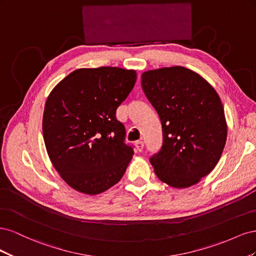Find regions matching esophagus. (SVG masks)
I'll list each match as a JSON object with an SVG mask.
<instances>
[{"mask_svg":"<svg viewBox=\"0 0 256 256\" xmlns=\"http://www.w3.org/2000/svg\"><path fill=\"white\" fill-rule=\"evenodd\" d=\"M136 148L138 150V152H142L143 148H144L143 141H136Z\"/></svg>","mask_w":256,"mask_h":256,"instance_id":"34e87169","label":"esophagus"}]
</instances>
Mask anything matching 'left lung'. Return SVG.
Listing matches in <instances>:
<instances>
[{
	"instance_id": "obj_1",
	"label": "left lung",
	"mask_w": 256,
	"mask_h": 256,
	"mask_svg": "<svg viewBox=\"0 0 256 256\" xmlns=\"http://www.w3.org/2000/svg\"><path fill=\"white\" fill-rule=\"evenodd\" d=\"M142 88L164 132L150 159L161 182L188 188L210 173L226 142L228 125L219 95L203 76L182 66L142 74Z\"/></svg>"
}]
</instances>
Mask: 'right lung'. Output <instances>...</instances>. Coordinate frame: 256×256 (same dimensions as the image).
Masks as SVG:
<instances>
[{"instance_id": "add662e5", "label": "right lung", "mask_w": 256, "mask_h": 256, "mask_svg": "<svg viewBox=\"0 0 256 256\" xmlns=\"http://www.w3.org/2000/svg\"><path fill=\"white\" fill-rule=\"evenodd\" d=\"M136 72L120 67L80 68L56 85L44 104L42 134L54 168L69 187L96 196L118 184L134 156L116 109Z\"/></svg>"}]
</instances>
